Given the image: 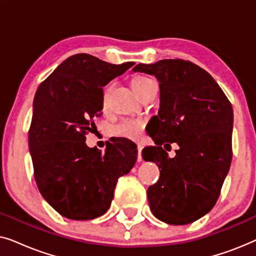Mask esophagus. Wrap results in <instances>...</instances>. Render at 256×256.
Instances as JSON below:
<instances>
[{
	"label": "esophagus",
	"instance_id": "34e87169",
	"mask_svg": "<svg viewBox=\"0 0 256 256\" xmlns=\"http://www.w3.org/2000/svg\"><path fill=\"white\" fill-rule=\"evenodd\" d=\"M138 160L141 162L142 160V146L138 144Z\"/></svg>",
	"mask_w": 256,
	"mask_h": 256
}]
</instances>
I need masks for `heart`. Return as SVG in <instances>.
<instances>
[{"label":"heart","instance_id":"heart-1","mask_svg":"<svg viewBox=\"0 0 256 256\" xmlns=\"http://www.w3.org/2000/svg\"><path fill=\"white\" fill-rule=\"evenodd\" d=\"M155 82L152 79L146 78V76H135L132 80V86L134 90L138 94L146 90L150 84ZM112 90V85H107L104 87L102 93V104L104 107L107 106L108 99H110V94ZM143 129V121L142 120H135V118H124L118 124H114L110 129V134L113 136H118V138H126L129 140H138L142 134Z\"/></svg>","mask_w":256,"mask_h":256}]
</instances>
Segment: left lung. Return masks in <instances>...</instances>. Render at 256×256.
I'll list each match as a JSON object with an SVG mask.
<instances>
[{"label": "left lung", "mask_w": 256, "mask_h": 256, "mask_svg": "<svg viewBox=\"0 0 256 256\" xmlns=\"http://www.w3.org/2000/svg\"><path fill=\"white\" fill-rule=\"evenodd\" d=\"M134 72L160 82V110L152 118L156 146L142 150L160 178L146 191L152 214L170 225H186L211 211L232 162L233 110L211 74L183 59L138 64ZM176 142L170 159L162 148Z\"/></svg>", "instance_id": "obj_1"}]
</instances>
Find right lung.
<instances>
[{
  "label": "right lung",
  "mask_w": 256,
  "mask_h": 256,
  "mask_svg": "<svg viewBox=\"0 0 256 256\" xmlns=\"http://www.w3.org/2000/svg\"><path fill=\"white\" fill-rule=\"evenodd\" d=\"M135 62L114 65L87 54L66 59L38 86L29 148L38 190L65 218L90 220L110 208L118 177L135 166L138 150L127 138L86 146L101 116L102 87Z\"/></svg>",
  "instance_id": "obj_1"
}]
</instances>
